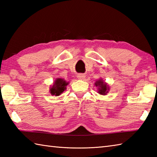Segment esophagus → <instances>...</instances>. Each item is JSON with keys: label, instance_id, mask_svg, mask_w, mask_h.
Wrapping results in <instances>:
<instances>
[{"label": "esophagus", "instance_id": "obj_1", "mask_svg": "<svg viewBox=\"0 0 157 157\" xmlns=\"http://www.w3.org/2000/svg\"><path fill=\"white\" fill-rule=\"evenodd\" d=\"M78 79H82L85 78V75L82 74V73H80V74H78Z\"/></svg>", "mask_w": 157, "mask_h": 157}]
</instances>
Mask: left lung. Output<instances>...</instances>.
Returning a JSON list of instances; mask_svg holds the SVG:
<instances>
[{
  "label": "left lung",
  "mask_w": 157,
  "mask_h": 157,
  "mask_svg": "<svg viewBox=\"0 0 157 157\" xmlns=\"http://www.w3.org/2000/svg\"><path fill=\"white\" fill-rule=\"evenodd\" d=\"M95 86L98 87V93L102 95H105L108 92L109 87L108 86L103 82L102 80H98L95 83Z\"/></svg>",
  "instance_id": "8db88e82"
}]
</instances>
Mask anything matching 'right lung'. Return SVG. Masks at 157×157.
Here are the masks:
<instances>
[{"label": "right lung", "mask_w": 157, "mask_h": 157, "mask_svg": "<svg viewBox=\"0 0 157 157\" xmlns=\"http://www.w3.org/2000/svg\"><path fill=\"white\" fill-rule=\"evenodd\" d=\"M67 84L68 83L66 82L64 79L61 78L56 79L54 83V85L52 86L51 90H50L51 94L55 96L60 95L66 89V86Z\"/></svg>", "instance_id": "obj_1"}]
</instances>
